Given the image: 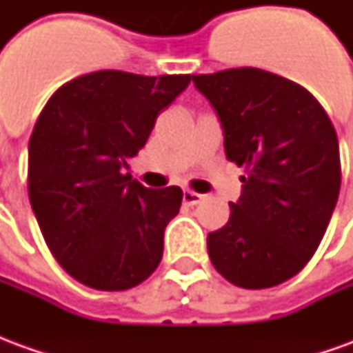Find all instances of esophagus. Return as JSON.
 Here are the masks:
<instances>
[{
  "label": "esophagus",
  "mask_w": 353,
  "mask_h": 353,
  "mask_svg": "<svg viewBox=\"0 0 353 353\" xmlns=\"http://www.w3.org/2000/svg\"><path fill=\"white\" fill-rule=\"evenodd\" d=\"M204 199V194H199V192L194 191H183V202L187 206H194V204H199Z\"/></svg>",
  "instance_id": "1"
}]
</instances>
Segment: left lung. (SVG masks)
Here are the masks:
<instances>
[{"label": "left lung", "mask_w": 353, "mask_h": 353, "mask_svg": "<svg viewBox=\"0 0 353 353\" xmlns=\"http://www.w3.org/2000/svg\"><path fill=\"white\" fill-rule=\"evenodd\" d=\"M221 123L225 154L245 166L242 194L208 255L225 280L274 288L318 250L339 200V139L306 88L257 68L192 75Z\"/></svg>", "instance_id": "1"}]
</instances>
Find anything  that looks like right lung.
<instances>
[{
	"mask_svg": "<svg viewBox=\"0 0 353 353\" xmlns=\"http://www.w3.org/2000/svg\"><path fill=\"white\" fill-rule=\"evenodd\" d=\"M189 83L191 75L88 73L58 88L35 123L30 204L58 265L88 288H136L161 263L183 192L147 189L126 170Z\"/></svg>",
	"mask_w": 353,
	"mask_h": 353,
	"instance_id": "add662e5",
	"label": "right lung"
}]
</instances>
